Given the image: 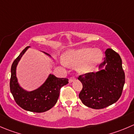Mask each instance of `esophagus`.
Returning a JSON list of instances; mask_svg holds the SVG:
<instances>
[{
    "label": "esophagus",
    "instance_id": "34e87169",
    "mask_svg": "<svg viewBox=\"0 0 134 134\" xmlns=\"http://www.w3.org/2000/svg\"><path fill=\"white\" fill-rule=\"evenodd\" d=\"M75 80H76V78H75V76H71V77H70L69 80V82L70 83H71L73 81H75Z\"/></svg>",
    "mask_w": 134,
    "mask_h": 134
}]
</instances>
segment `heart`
Here are the masks:
<instances>
[{"label":"heart","mask_w":134,"mask_h":134,"mask_svg":"<svg viewBox=\"0 0 134 134\" xmlns=\"http://www.w3.org/2000/svg\"><path fill=\"white\" fill-rule=\"evenodd\" d=\"M102 59V50L90 47L69 49L62 55L63 63L69 67L78 66L77 71L80 75H86L93 71Z\"/></svg>","instance_id":"heart-1"}]
</instances>
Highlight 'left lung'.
Instances as JSON below:
<instances>
[{"label":"left lung","instance_id":"1","mask_svg":"<svg viewBox=\"0 0 134 134\" xmlns=\"http://www.w3.org/2000/svg\"><path fill=\"white\" fill-rule=\"evenodd\" d=\"M104 62L99 71L79 76L82 89L79 98L90 108L100 109L116 102L125 83V75L119 54L111 48L106 50Z\"/></svg>","mask_w":134,"mask_h":134}]
</instances>
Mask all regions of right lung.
Wrapping results in <instances>:
<instances>
[{
    "mask_svg": "<svg viewBox=\"0 0 134 134\" xmlns=\"http://www.w3.org/2000/svg\"><path fill=\"white\" fill-rule=\"evenodd\" d=\"M30 46L26 47L14 60L11 67L10 92L17 104L26 111L34 113H43L52 108L57 103L62 86L69 83L67 79H60L50 74L44 82L37 89L27 91L23 89L18 82L16 68L23 54ZM52 58L50 54L42 52Z\"/></svg>",
    "mask_w": 134,
    "mask_h": 134,
    "instance_id": "obj_1",
    "label": "right lung"
}]
</instances>
